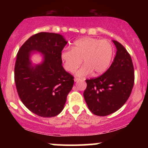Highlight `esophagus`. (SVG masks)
I'll list each match as a JSON object with an SVG mask.
<instances>
[{"label": "esophagus", "instance_id": "obj_1", "mask_svg": "<svg viewBox=\"0 0 148 148\" xmlns=\"http://www.w3.org/2000/svg\"><path fill=\"white\" fill-rule=\"evenodd\" d=\"M74 81L75 82H77V81H80V79H79V78H74Z\"/></svg>", "mask_w": 148, "mask_h": 148}]
</instances>
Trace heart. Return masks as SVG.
I'll list each match as a JSON object with an SVG mask.
<instances>
[{
	"label": "heart",
	"mask_w": 148,
	"mask_h": 148,
	"mask_svg": "<svg viewBox=\"0 0 148 148\" xmlns=\"http://www.w3.org/2000/svg\"><path fill=\"white\" fill-rule=\"evenodd\" d=\"M113 54V46L107 40L84 37L74 42L72 49H64L60 53V58L67 72H74L83 60L84 65L76 75L85 76L93 72V75L98 76L108 69Z\"/></svg>",
	"instance_id": "b5f03b06"
}]
</instances>
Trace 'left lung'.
<instances>
[{"instance_id":"1","label":"left lung","mask_w":148,"mask_h":148,"mask_svg":"<svg viewBox=\"0 0 148 148\" xmlns=\"http://www.w3.org/2000/svg\"><path fill=\"white\" fill-rule=\"evenodd\" d=\"M116 53L113 63L102 75L86 80L85 101L93 114L106 116L117 111L130 97L134 84L132 58L126 49L113 40Z\"/></svg>"}]
</instances>
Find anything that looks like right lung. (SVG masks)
I'll return each instance as SVG.
<instances>
[{
    "mask_svg": "<svg viewBox=\"0 0 148 148\" xmlns=\"http://www.w3.org/2000/svg\"><path fill=\"white\" fill-rule=\"evenodd\" d=\"M67 44L62 35L40 33L26 40L18 50L14 67V81L20 99L28 109L44 118L58 115L72 89L74 77L62 66L60 53ZM38 52V64L31 57Z\"/></svg>",
    "mask_w": 148,
    "mask_h": 148,
    "instance_id": "right-lung-1",
    "label": "right lung"
}]
</instances>
